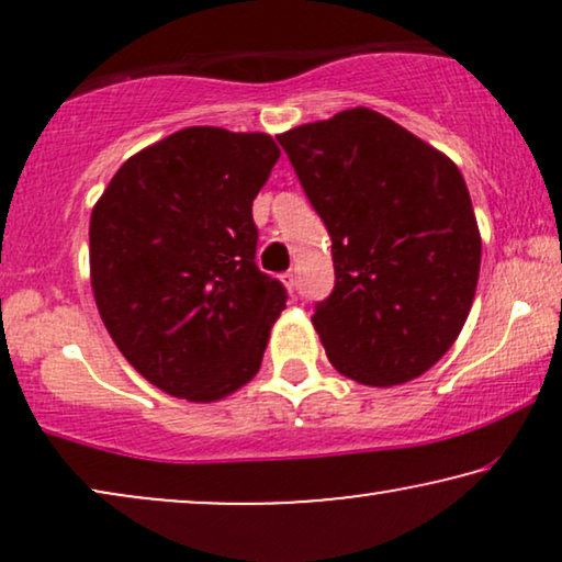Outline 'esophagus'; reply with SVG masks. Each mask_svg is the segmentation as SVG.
<instances>
[{"label":"esophagus","mask_w":562,"mask_h":562,"mask_svg":"<svg viewBox=\"0 0 562 562\" xmlns=\"http://www.w3.org/2000/svg\"><path fill=\"white\" fill-rule=\"evenodd\" d=\"M281 281H283V286H286L289 291H294V286H296V273H294V271L281 273Z\"/></svg>","instance_id":"obj_1"}]
</instances>
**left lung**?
<instances>
[{
	"mask_svg": "<svg viewBox=\"0 0 562 562\" xmlns=\"http://www.w3.org/2000/svg\"><path fill=\"white\" fill-rule=\"evenodd\" d=\"M276 140L333 240L335 289L312 317L329 363L366 386L417 379L452 348L479 283L458 166L366 106Z\"/></svg>",
	"mask_w": 562,
	"mask_h": 562,
	"instance_id": "left-lung-1",
	"label": "left lung"
}]
</instances>
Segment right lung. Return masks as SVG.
<instances>
[{
	"label": "right lung",
	"instance_id": "right-lung-1",
	"mask_svg": "<svg viewBox=\"0 0 562 562\" xmlns=\"http://www.w3.org/2000/svg\"><path fill=\"white\" fill-rule=\"evenodd\" d=\"M279 156L263 133L179 130L127 158L91 212L99 314L166 394L217 402L258 373L289 299L256 266L252 222Z\"/></svg>",
	"mask_w": 562,
	"mask_h": 562
}]
</instances>
